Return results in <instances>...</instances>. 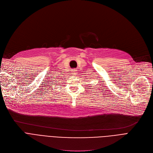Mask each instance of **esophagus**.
<instances>
[{
  "label": "esophagus",
  "instance_id": "34e87169",
  "mask_svg": "<svg viewBox=\"0 0 153 153\" xmlns=\"http://www.w3.org/2000/svg\"><path fill=\"white\" fill-rule=\"evenodd\" d=\"M72 75L73 76H76L77 75V71L76 69H73L72 72Z\"/></svg>",
  "mask_w": 153,
  "mask_h": 153
}]
</instances>
